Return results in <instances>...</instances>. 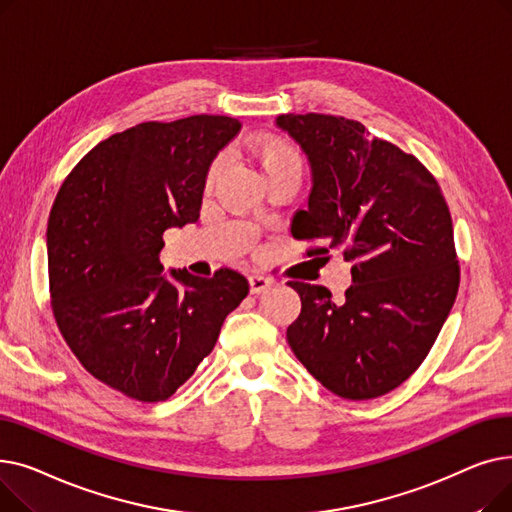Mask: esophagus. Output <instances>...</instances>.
Here are the masks:
<instances>
[{
	"instance_id": "esophagus-1",
	"label": "esophagus",
	"mask_w": 512,
	"mask_h": 512,
	"mask_svg": "<svg viewBox=\"0 0 512 512\" xmlns=\"http://www.w3.org/2000/svg\"><path fill=\"white\" fill-rule=\"evenodd\" d=\"M249 286H251V294H261L272 286V280L261 276V274H253V276H249Z\"/></svg>"
}]
</instances>
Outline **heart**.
Segmentation results:
<instances>
[{
	"instance_id": "1",
	"label": "heart",
	"mask_w": 512,
	"mask_h": 512,
	"mask_svg": "<svg viewBox=\"0 0 512 512\" xmlns=\"http://www.w3.org/2000/svg\"><path fill=\"white\" fill-rule=\"evenodd\" d=\"M249 155L257 166L263 180L276 174H294L301 176L303 157L299 149L288 143L282 137H272V134H259L249 141ZM220 176V161H213L205 174V186L209 188Z\"/></svg>"
}]
</instances>
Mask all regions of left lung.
<instances>
[{
  "label": "left lung",
  "mask_w": 512,
  "mask_h": 512,
  "mask_svg": "<svg viewBox=\"0 0 512 512\" xmlns=\"http://www.w3.org/2000/svg\"><path fill=\"white\" fill-rule=\"evenodd\" d=\"M276 124L311 166L309 207L294 215L292 236L326 242L307 255L353 263L342 303L326 286L288 282L301 315L286 340L330 392L378 398L423 363L459 292L448 205L415 155L371 139L357 120L282 114Z\"/></svg>",
  "instance_id": "8db88e82"
}]
</instances>
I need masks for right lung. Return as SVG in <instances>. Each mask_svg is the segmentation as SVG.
<instances>
[{
  "instance_id": "obj_1",
  "label": "right lung",
  "mask_w": 512,
  "mask_h": 512,
  "mask_svg": "<svg viewBox=\"0 0 512 512\" xmlns=\"http://www.w3.org/2000/svg\"><path fill=\"white\" fill-rule=\"evenodd\" d=\"M240 130L228 116L143 122L68 174L47 222L56 324L93 378L141 402L170 398L213 351L247 278L161 274L164 232L199 220L205 174Z\"/></svg>"
}]
</instances>
